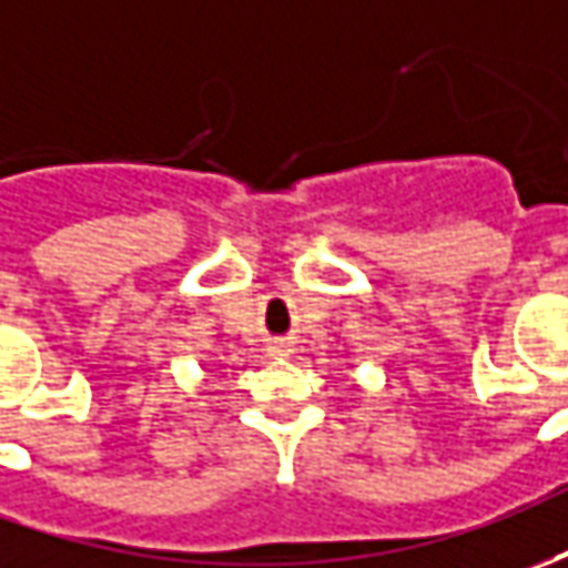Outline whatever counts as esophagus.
Returning <instances> with one entry per match:
<instances>
[{
	"mask_svg": "<svg viewBox=\"0 0 568 568\" xmlns=\"http://www.w3.org/2000/svg\"><path fill=\"white\" fill-rule=\"evenodd\" d=\"M273 354H276V357H285V354H292V345H288V342H273Z\"/></svg>",
	"mask_w": 568,
	"mask_h": 568,
	"instance_id": "1",
	"label": "esophagus"
}]
</instances>
